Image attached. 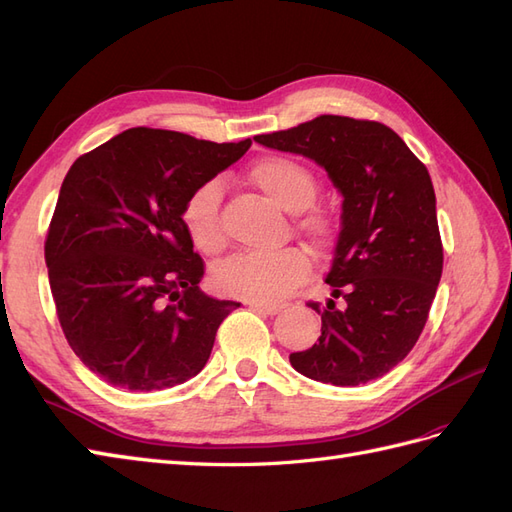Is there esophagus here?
Returning <instances> with one entry per match:
<instances>
[{
	"label": "esophagus",
	"mask_w": 512,
	"mask_h": 512,
	"mask_svg": "<svg viewBox=\"0 0 512 512\" xmlns=\"http://www.w3.org/2000/svg\"><path fill=\"white\" fill-rule=\"evenodd\" d=\"M250 307H252V309H256V312L275 316V314H280L286 305H284V303H262V301H252V303H250Z\"/></svg>",
	"instance_id": "esophagus-1"
}]
</instances>
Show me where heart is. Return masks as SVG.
<instances>
[{"label": "heart", "mask_w": 512, "mask_h": 512, "mask_svg": "<svg viewBox=\"0 0 512 512\" xmlns=\"http://www.w3.org/2000/svg\"><path fill=\"white\" fill-rule=\"evenodd\" d=\"M250 179L273 203L290 213L305 211L318 194L316 175L303 162L288 156H267L258 160L250 168ZM222 194V181L207 179L190 192L181 209L188 237L196 250L207 256H218L226 247V230L220 215ZM299 228L318 245L331 241V222L320 211L305 213L299 220ZM309 269H312V262L299 247L271 254L243 252L228 258L213 271V284L228 297L273 303L297 288Z\"/></svg>", "instance_id": "heart-1"}]
</instances>
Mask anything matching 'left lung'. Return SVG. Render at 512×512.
I'll return each instance as SVG.
<instances>
[{
    "instance_id": "1",
    "label": "left lung",
    "mask_w": 512,
    "mask_h": 512,
    "mask_svg": "<svg viewBox=\"0 0 512 512\" xmlns=\"http://www.w3.org/2000/svg\"><path fill=\"white\" fill-rule=\"evenodd\" d=\"M254 141L301 153L324 166L344 194L327 307L309 350L292 352L299 374L335 386L376 380L401 363L421 337L442 277L436 194L425 164L389 126L320 115ZM335 298H342L337 308Z\"/></svg>"
}]
</instances>
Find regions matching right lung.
<instances>
[{"label": "right lung", "mask_w": 512, "mask_h": 512, "mask_svg": "<svg viewBox=\"0 0 512 512\" xmlns=\"http://www.w3.org/2000/svg\"><path fill=\"white\" fill-rule=\"evenodd\" d=\"M130 128L72 164L44 260L74 354L104 382L162 391L205 367L235 301L198 288L205 262L181 220L185 198L250 149Z\"/></svg>", "instance_id": "1"}]
</instances>
